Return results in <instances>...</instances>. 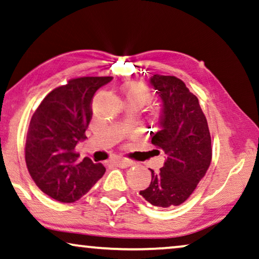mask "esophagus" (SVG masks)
<instances>
[{"mask_svg": "<svg viewBox=\"0 0 259 259\" xmlns=\"http://www.w3.org/2000/svg\"><path fill=\"white\" fill-rule=\"evenodd\" d=\"M111 162L117 164V166H119V167H122V168H127V167L132 166V161L123 159V157H117V159L111 160Z\"/></svg>", "mask_w": 259, "mask_h": 259, "instance_id": "1", "label": "esophagus"}]
</instances>
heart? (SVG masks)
<instances>
[{"label": "heart", "instance_id": "1", "mask_svg": "<svg viewBox=\"0 0 259 259\" xmlns=\"http://www.w3.org/2000/svg\"><path fill=\"white\" fill-rule=\"evenodd\" d=\"M121 93L125 97L126 103H140L144 105L151 97L148 86L140 81H132L122 85Z\"/></svg>", "mask_w": 259, "mask_h": 259}]
</instances>
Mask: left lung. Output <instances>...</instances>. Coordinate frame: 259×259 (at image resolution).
<instances>
[{
    "label": "left lung",
    "mask_w": 259,
    "mask_h": 259,
    "mask_svg": "<svg viewBox=\"0 0 259 259\" xmlns=\"http://www.w3.org/2000/svg\"><path fill=\"white\" fill-rule=\"evenodd\" d=\"M151 84L162 99L159 127L151 132L152 144L166 160L157 173L151 169V185L140 195L155 207H176L193 194L210 166V132L197 97L181 79L154 74Z\"/></svg>",
    "instance_id": "obj_1"
}]
</instances>
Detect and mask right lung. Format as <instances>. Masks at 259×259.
I'll return each mask as SVG.
<instances>
[{"mask_svg":"<svg viewBox=\"0 0 259 259\" xmlns=\"http://www.w3.org/2000/svg\"><path fill=\"white\" fill-rule=\"evenodd\" d=\"M113 77L73 78L49 93L32 114L25 141V163L36 186L56 201L71 203L95 186L105 174L74 148L86 139L97 90Z\"/></svg>","mask_w":259,"mask_h":259,"instance_id":"add662e5","label":"right lung"}]
</instances>
